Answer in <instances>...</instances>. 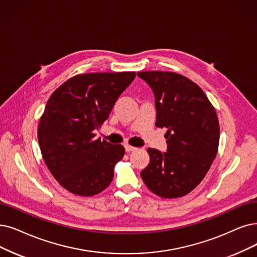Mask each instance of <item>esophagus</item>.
I'll return each mask as SVG.
<instances>
[{
	"instance_id": "esophagus-1",
	"label": "esophagus",
	"mask_w": 257,
	"mask_h": 257,
	"mask_svg": "<svg viewBox=\"0 0 257 257\" xmlns=\"http://www.w3.org/2000/svg\"><path fill=\"white\" fill-rule=\"evenodd\" d=\"M124 148H125V151H126V152H132V151H135V150H137V148H135V147H133V146L128 145V143H125V145H124Z\"/></svg>"
}]
</instances>
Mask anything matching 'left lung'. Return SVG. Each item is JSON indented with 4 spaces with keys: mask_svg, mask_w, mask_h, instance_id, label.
Instances as JSON below:
<instances>
[{
    "mask_svg": "<svg viewBox=\"0 0 257 257\" xmlns=\"http://www.w3.org/2000/svg\"><path fill=\"white\" fill-rule=\"evenodd\" d=\"M152 87L156 126L167 127L168 150L148 149L150 163L141 178L154 194L178 198L196 188L216 157L219 122L216 110L192 80L172 71H140Z\"/></svg>",
    "mask_w": 257,
    "mask_h": 257,
    "instance_id": "8db88e82",
    "label": "left lung"
}]
</instances>
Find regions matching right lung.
<instances>
[{
    "label": "right lung",
    "instance_id": "1",
    "mask_svg": "<svg viewBox=\"0 0 257 257\" xmlns=\"http://www.w3.org/2000/svg\"><path fill=\"white\" fill-rule=\"evenodd\" d=\"M135 77V71L81 74L49 97L38 126L39 146L50 173L70 193L93 196L114 178V168L125 150L95 139L94 131L108 118Z\"/></svg>",
    "mask_w": 257,
    "mask_h": 257
}]
</instances>
